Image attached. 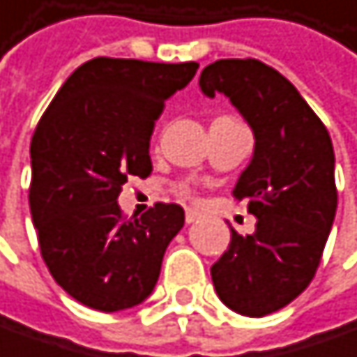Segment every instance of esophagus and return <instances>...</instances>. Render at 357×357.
<instances>
[{"mask_svg":"<svg viewBox=\"0 0 357 357\" xmlns=\"http://www.w3.org/2000/svg\"><path fill=\"white\" fill-rule=\"evenodd\" d=\"M201 218V213L197 209H187V213H185V220H187V224H193V222H197Z\"/></svg>","mask_w":357,"mask_h":357,"instance_id":"esophagus-1","label":"esophagus"}]
</instances>
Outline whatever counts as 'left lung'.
<instances>
[{
	"label": "left lung",
	"instance_id": "1",
	"mask_svg": "<svg viewBox=\"0 0 357 357\" xmlns=\"http://www.w3.org/2000/svg\"><path fill=\"white\" fill-rule=\"evenodd\" d=\"M201 92L224 94L255 135L232 195L257 218L252 234L230 228L211 265L220 300L238 314L265 317L312 282L335 211V154L327 127L280 71L257 59H220L201 71Z\"/></svg>",
	"mask_w": 357,
	"mask_h": 357
}]
</instances>
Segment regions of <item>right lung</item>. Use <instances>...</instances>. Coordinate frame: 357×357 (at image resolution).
I'll return each mask as SVG.
<instances>
[{"label":"right lung","mask_w":357,"mask_h":357,"mask_svg":"<svg viewBox=\"0 0 357 357\" xmlns=\"http://www.w3.org/2000/svg\"><path fill=\"white\" fill-rule=\"evenodd\" d=\"M197 67L96 57L67 77L36 125L32 224L51 275L84 306L116 312L154 291L185 211L156 203L125 220L116 199L129 176H150L154 123Z\"/></svg>","instance_id":"right-lung-1"}]
</instances>
